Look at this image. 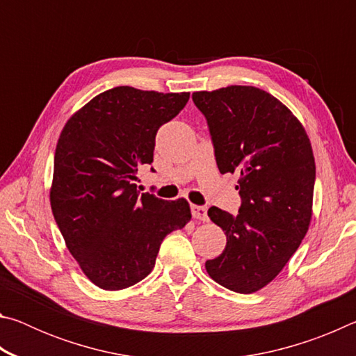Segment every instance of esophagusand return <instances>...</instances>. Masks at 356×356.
Returning a JSON list of instances; mask_svg holds the SVG:
<instances>
[{
  "label": "esophagus",
  "instance_id": "1",
  "mask_svg": "<svg viewBox=\"0 0 356 356\" xmlns=\"http://www.w3.org/2000/svg\"><path fill=\"white\" fill-rule=\"evenodd\" d=\"M191 215H193V218L201 220V221H207L209 220L207 209L202 207V206H191Z\"/></svg>",
  "mask_w": 356,
  "mask_h": 356
}]
</instances>
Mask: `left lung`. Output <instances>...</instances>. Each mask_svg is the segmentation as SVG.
Instances as JSON below:
<instances>
[{
    "instance_id": "1",
    "label": "left lung",
    "mask_w": 356,
    "mask_h": 356,
    "mask_svg": "<svg viewBox=\"0 0 356 356\" xmlns=\"http://www.w3.org/2000/svg\"><path fill=\"white\" fill-rule=\"evenodd\" d=\"M207 119L221 174L237 172V215L210 207L226 248L206 262L210 278L252 293L272 282L308 232L316 163L300 120L272 94L254 86L193 92Z\"/></svg>"
}]
</instances>
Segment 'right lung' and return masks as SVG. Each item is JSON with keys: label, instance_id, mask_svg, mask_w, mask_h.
Returning a JSON list of instances; mask_svg holds the SVG:
<instances>
[{"label": "right lung", "instance_id": "1", "mask_svg": "<svg viewBox=\"0 0 356 356\" xmlns=\"http://www.w3.org/2000/svg\"><path fill=\"white\" fill-rule=\"evenodd\" d=\"M190 92L118 86L88 102L59 135L50 204L70 254L104 291H122L152 272L168 234L191 218L184 197L160 200L136 188L154 161L155 135Z\"/></svg>", "mask_w": 356, "mask_h": 356}]
</instances>
